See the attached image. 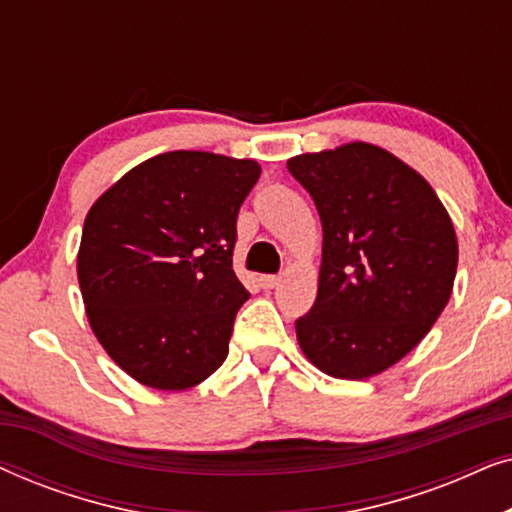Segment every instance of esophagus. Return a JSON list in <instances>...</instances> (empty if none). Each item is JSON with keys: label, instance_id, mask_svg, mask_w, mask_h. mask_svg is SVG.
I'll return each instance as SVG.
<instances>
[{"label": "esophagus", "instance_id": "34e87169", "mask_svg": "<svg viewBox=\"0 0 512 512\" xmlns=\"http://www.w3.org/2000/svg\"><path fill=\"white\" fill-rule=\"evenodd\" d=\"M282 282V277H277V275H263L261 277V286L263 289H275V286Z\"/></svg>", "mask_w": 512, "mask_h": 512}]
</instances>
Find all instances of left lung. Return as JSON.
<instances>
[{
  "label": "left lung",
  "mask_w": 512,
  "mask_h": 512,
  "mask_svg": "<svg viewBox=\"0 0 512 512\" xmlns=\"http://www.w3.org/2000/svg\"><path fill=\"white\" fill-rule=\"evenodd\" d=\"M317 205L319 289L296 321L303 354L326 375L366 380L415 349L452 296L459 247L422 174L375 144L291 158Z\"/></svg>",
  "instance_id": "obj_1"
}]
</instances>
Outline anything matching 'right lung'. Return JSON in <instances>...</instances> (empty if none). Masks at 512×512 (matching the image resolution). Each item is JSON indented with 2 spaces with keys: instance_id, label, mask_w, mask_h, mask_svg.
<instances>
[{
  "instance_id": "obj_1",
  "label": "right lung",
  "mask_w": 512,
  "mask_h": 512,
  "mask_svg": "<svg viewBox=\"0 0 512 512\" xmlns=\"http://www.w3.org/2000/svg\"><path fill=\"white\" fill-rule=\"evenodd\" d=\"M256 160L170 151L123 174L86 216L76 272L95 338L139 384L184 391L226 361L249 291L233 270Z\"/></svg>"
}]
</instances>
